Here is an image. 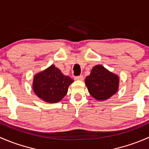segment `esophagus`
Instances as JSON below:
<instances>
[{"label": "esophagus", "instance_id": "esophagus-1", "mask_svg": "<svg viewBox=\"0 0 149 149\" xmlns=\"http://www.w3.org/2000/svg\"><path fill=\"white\" fill-rule=\"evenodd\" d=\"M74 79L75 80H79V81H82L84 79V77L83 75H79V76H76L74 77Z\"/></svg>", "mask_w": 149, "mask_h": 149}]
</instances>
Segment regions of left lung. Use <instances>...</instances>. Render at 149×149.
I'll use <instances>...</instances> for the list:
<instances>
[{
  "label": "left lung",
  "instance_id": "1",
  "mask_svg": "<svg viewBox=\"0 0 149 149\" xmlns=\"http://www.w3.org/2000/svg\"><path fill=\"white\" fill-rule=\"evenodd\" d=\"M118 77L102 65L95 66L85 78L89 93L98 100H105L113 95L118 91Z\"/></svg>",
  "mask_w": 149,
  "mask_h": 149
}]
</instances>
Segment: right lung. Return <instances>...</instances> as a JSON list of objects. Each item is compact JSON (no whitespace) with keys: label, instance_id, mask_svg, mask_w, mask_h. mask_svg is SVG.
Wrapping results in <instances>:
<instances>
[{"label":"right lung","instance_id":"right-lung-1","mask_svg":"<svg viewBox=\"0 0 149 149\" xmlns=\"http://www.w3.org/2000/svg\"><path fill=\"white\" fill-rule=\"evenodd\" d=\"M74 82L65 76L54 65L35 75L33 90L36 95L45 102L54 103L63 98L68 91L70 84Z\"/></svg>","mask_w":149,"mask_h":149}]
</instances>
